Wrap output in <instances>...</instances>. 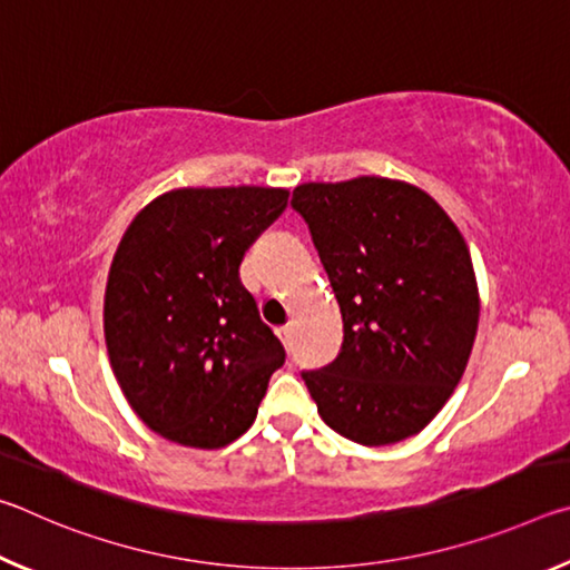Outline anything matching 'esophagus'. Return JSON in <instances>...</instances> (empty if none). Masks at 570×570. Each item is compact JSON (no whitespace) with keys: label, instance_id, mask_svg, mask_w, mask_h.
<instances>
[{"label":"esophagus","instance_id":"esophagus-1","mask_svg":"<svg viewBox=\"0 0 570 570\" xmlns=\"http://www.w3.org/2000/svg\"><path fill=\"white\" fill-rule=\"evenodd\" d=\"M276 334H278V340L284 342L286 350H292V342H294V330H292V326H288V324L286 326H278Z\"/></svg>","mask_w":570,"mask_h":570}]
</instances>
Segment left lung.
I'll list each match as a JSON object with an SVG mask.
<instances>
[{
    "label": "left lung",
    "instance_id": "obj_1",
    "mask_svg": "<svg viewBox=\"0 0 570 570\" xmlns=\"http://www.w3.org/2000/svg\"><path fill=\"white\" fill-rule=\"evenodd\" d=\"M304 218L344 322L340 356L302 372L322 420L360 445H392L442 410L478 332V284L458 226L428 193L362 176L304 183Z\"/></svg>",
    "mask_w": 570,
    "mask_h": 570
}]
</instances>
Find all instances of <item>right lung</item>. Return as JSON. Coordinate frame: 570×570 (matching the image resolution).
Returning a JSON list of instances; mask_svg holds the SVG:
<instances>
[{"label":"right lung","instance_id":"obj_1","mask_svg":"<svg viewBox=\"0 0 570 570\" xmlns=\"http://www.w3.org/2000/svg\"><path fill=\"white\" fill-rule=\"evenodd\" d=\"M284 188H180L125 230L105 288V344L125 400L153 432L224 448L254 424L286 352L240 284L246 248Z\"/></svg>","mask_w":570,"mask_h":570}]
</instances>
